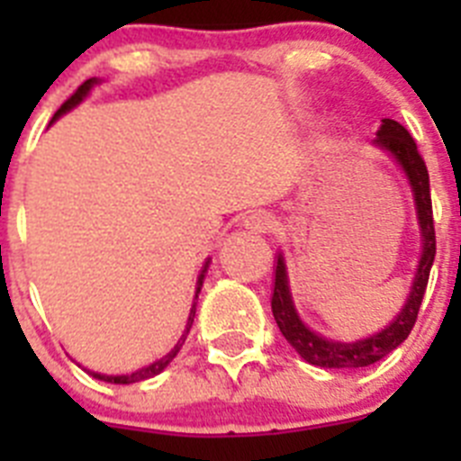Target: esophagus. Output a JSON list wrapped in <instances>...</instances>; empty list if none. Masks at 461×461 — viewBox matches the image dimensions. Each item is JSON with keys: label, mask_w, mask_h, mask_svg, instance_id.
Masks as SVG:
<instances>
[{"label": "esophagus", "mask_w": 461, "mask_h": 461, "mask_svg": "<svg viewBox=\"0 0 461 461\" xmlns=\"http://www.w3.org/2000/svg\"><path fill=\"white\" fill-rule=\"evenodd\" d=\"M275 217H272L270 212H251L249 217L244 219V226L249 228V230H254V233H270L272 228H275Z\"/></svg>", "instance_id": "1"}]
</instances>
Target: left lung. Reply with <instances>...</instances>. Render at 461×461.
<instances>
[{"label": "left lung", "mask_w": 461, "mask_h": 461, "mask_svg": "<svg viewBox=\"0 0 461 461\" xmlns=\"http://www.w3.org/2000/svg\"><path fill=\"white\" fill-rule=\"evenodd\" d=\"M374 145L393 154L402 168H404L409 185L413 189L415 210H418V223H420L422 233V256L418 260V272H415L413 286H411L409 300H406L404 309L394 316L390 325L376 332V335L367 337V339L353 341V344H344V341H332L325 337L316 335L313 330L300 321L293 304L291 288H288V275L284 256L276 254L275 266V291H272V313L279 325L281 335L286 337L288 344L295 348L309 365L325 369H357L369 367L388 353H393L413 330L418 312H420L422 295H425L427 281H429L431 263L437 256V235H434V217H431V195H429V173L422 161L418 145L406 131L404 126L394 120H383L381 129L376 133Z\"/></svg>", "instance_id": "8db88e82"}]
</instances>
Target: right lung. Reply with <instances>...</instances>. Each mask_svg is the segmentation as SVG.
<instances>
[{
    "mask_svg": "<svg viewBox=\"0 0 461 461\" xmlns=\"http://www.w3.org/2000/svg\"><path fill=\"white\" fill-rule=\"evenodd\" d=\"M96 83H99V80H96V78H89V80H85V83L80 85V87L76 89V92H73L71 96H68L67 101H64V104H62V108L57 110V113H55V117H52V120H57V117H59V115H64V113H67V110L76 108V105H78L80 101H83L85 96H87V94H89V89H92L94 85H96ZM207 267H210V260H205V266H203L201 275H198V284H195V297H198V293H201V286H203V279H205V272H207ZM194 316H195V303H194V307H191L189 321H186V330H185V335L180 337V341H177V344H175V348H173V351L168 353V356H164V357H161V360L152 362V365H149V367H142V369H138V372H133V374H122V376H108V374H99V372H89V374H92L94 378H99V381H105V383H117V385H129V383H138V381H145V378H152V376H157V374H161V372H164V369L168 367L170 362H173V357L177 356V353H180L182 344H185L186 335H189L191 323H194Z\"/></svg>",
    "mask_w": 461,
    "mask_h": 461,
    "instance_id": "right-lung-1",
    "label": "right lung"
}]
</instances>
